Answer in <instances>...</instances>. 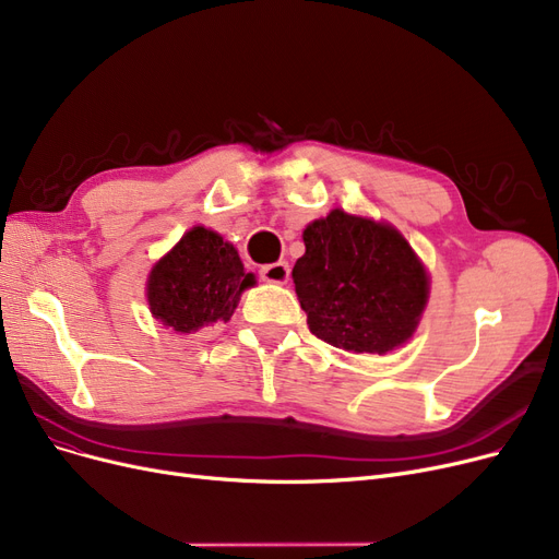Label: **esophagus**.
<instances>
[{
    "label": "esophagus",
    "instance_id": "1",
    "mask_svg": "<svg viewBox=\"0 0 559 559\" xmlns=\"http://www.w3.org/2000/svg\"><path fill=\"white\" fill-rule=\"evenodd\" d=\"M260 276L266 283H285L287 276H290V266L287 262H272V264H262L260 266Z\"/></svg>",
    "mask_w": 559,
    "mask_h": 559
}]
</instances>
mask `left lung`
<instances>
[{"instance_id": "obj_1", "label": "left lung", "mask_w": 559, "mask_h": 559, "mask_svg": "<svg viewBox=\"0 0 559 559\" xmlns=\"http://www.w3.org/2000/svg\"><path fill=\"white\" fill-rule=\"evenodd\" d=\"M293 269L311 332L357 355H386L415 334L428 276L391 225L334 210L304 230Z\"/></svg>"}]
</instances>
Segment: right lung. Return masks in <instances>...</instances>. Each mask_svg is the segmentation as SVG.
<instances>
[{"label": "right lung", "mask_w": 559, "mask_h": 559, "mask_svg": "<svg viewBox=\"0 0 559 559\" xmlns=\"http://www.w3.org/2000/svg\"><path fill=\"white\" fill-rule=\"evenodd\" d=\"M253 283L233 243L206 227H193L152 269L147 297L156 320L191 334L210 322L230 320L239 295Z\"/></svg>", "instance_id": "1"}]
</instances>
